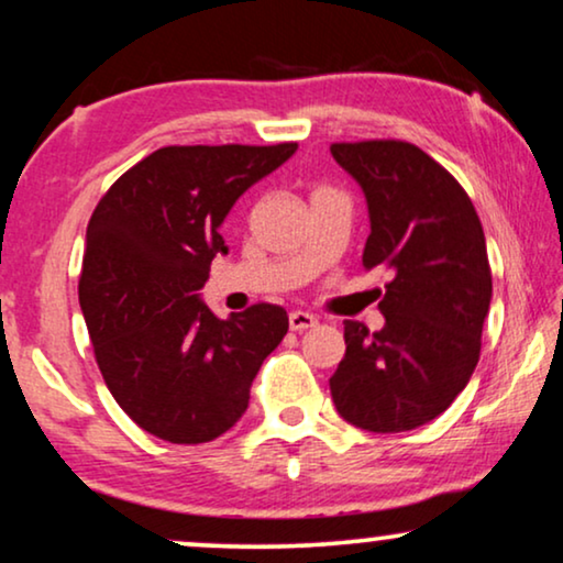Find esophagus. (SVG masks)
<instances>
[{"label":"esophagus","instance_id":"esophagus-1","mask_svg":"<svg viewBox=\"0 0 563 563\" xmlns=\"http://www.w3.org/2000/svg\"><path fill=\"white\" fill-rule=\"evenodd\" d=\"M316 325H318V320H316V316H310V312H302V310L289 312V328H291V331L302 333V331H308V328H316Z\"/></svg>","mask_w":563,"mask_h":563}]
</instances>
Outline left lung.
I'll return each instance as SVG.
<instances>
[{
  "instance_id": "left-lung-1",
  "label": "left lung",
  "mask_w": 563,
  "mask_h": 563,
  "mask_svg": "<svg viewBox=\"0 0 563 563\" xmlns=\"http://www.w3.org/2000/svg\"><path fill=\"white\" fill-rule=\"evenodd\" d=\"M331 155L367 199L362 264L390 274L377 305L385 325L344 323L331 396L349 424L408 432L437 419L478 364L492 305L484 228L463 186L416 144L339 142Z\"/></svg>"
}]
</instances>
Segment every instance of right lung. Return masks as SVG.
Wrapping results in <instances>:
<instances>
[{
    "label": "right lung",
    "mask_w": 563,
    "mask_h": 563,
    "mask_svg": "<svg viewBox=\"0 0 563 563\" xmlns=\"http://www.w3.org/2000/svg\"><path fill=\"white\" fill-rule=\"evenodd\" d=\"M272 147H163L95 207L79 308L103 379L131 421L173 444L211 442L238 424L253 377L287 335L279 305L217 318L199 299L232 203L295 155Z\"/></svg>",
    "instance_id": "1"
}]
</instances>
